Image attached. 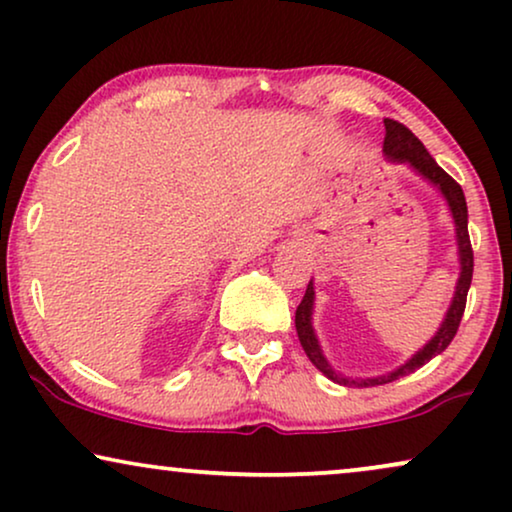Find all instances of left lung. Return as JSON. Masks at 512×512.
I'll list each match as a JSON object with an SVG mask.
<instances>
[{"label":"left lung","mask_w":512,"mask_h":512,"mask_svg":"<svg viewBox=\"0 0 512 512\" xmlns=\"http://www.w3.org/2000/svg\"><path fill=\"white\" fill-rule=\"evenodd\" d=\"M383 124H386L383 155H386L390 162L409 164V167L414 169L418 176L426 178L430 185H435V188L440 190V195L447 199L451 218H454L461 272H459V280H456L454 298H451L447 315H444V320L440 324V329L435 331V336L430 338V341L423 345L416 355H411V360L404 362L402 367H397L395 371H388V374H383V376H374V378H350V376L338 374V371H334V367L329 364L327 357H324L322 345H320V341H317V334L313 329L315 287H313V280H310L308 289H305L303 301L296 308L298 341H301L308 360L313 362L324 376L331 378L334 383H341V386H348V388H369V386H383V383L397 381L400 376H407V374H411V371L421 369L423 364L433 360L435 355L444 353V350H447V345L454 341L456 331H459L463 310H466L468 289H470V282H473V247H470V237H468V207H466V195H463L461 185L456 183L454 178H451L433 157H430L426 145L418 141V138L411 134L407 126L395 122V119H383Z\"/></svg>","instance_id":"1"}]
</instances>
